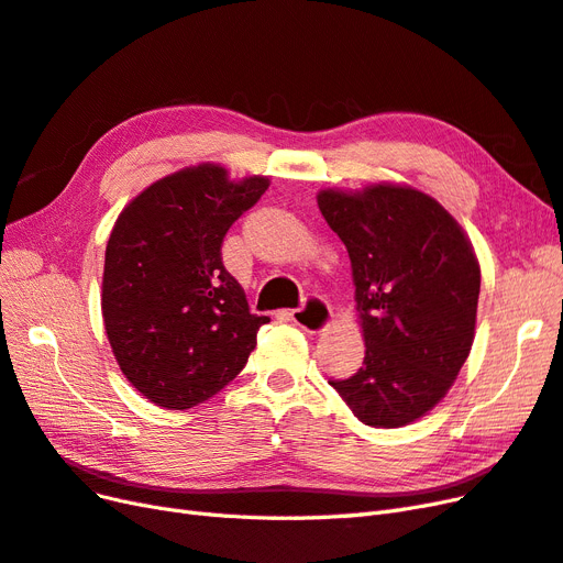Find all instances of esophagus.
<instances>
[{"instance_id":"esophagus-1","label":"esophagus","mask_w":563,"mask_h":563,"mask_svg":"<svg viewBox=\"0 0 563 563\" xmlns=\"http://www.w3.org/2000/svg\"><path fill=\"white\" fill-rule=\"evenodd\" d=\"M288 317H291L296 327H300L302 331H308V333H321L323 329H329L331 321H333V312L327 305V300H321L317 296H310L308 300H305L302 308L291 310V312H288Z\"/></svg>"}]
</instances>
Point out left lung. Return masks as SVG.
Here are the masks:
<instances>
[{
    "label": "left lung",
    "mask_w": 563,
    "mask_h": 563,
    "mask_svg": "<svg viewBox=\"0 0 563 563\" xmlns=\"http://www.w3.org/2000/svg\"><path fill=\"white\" fill-rule=\"evenodd\" d=\"M321 216L345 244L362 319L364 366L329 380L371 428H404L444 399L474 340L482 269L467 234L408 185L321 190Z\"/></svg>",
    "instance_id": "left-lung-1"
}]
</instances>
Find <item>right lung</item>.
<instances>
[{
    "mask_svg": "<svg viewBox=\"0 0 563 563\" xmlns=\"http://www.w3.org/2000/svg\"><path fill=\"white\" fill-rule=\"evenodd\" d=\"M267 185L199 164L152 183L119 213L100 308L119 368L152 404L192 408L246 366L269 319L249 312L220 246Z\"/></svg>",
    "mask_w": 563,
    "mask_h": 563,
    "instance_id": "obj_1",
    "label": "right lung"
}]
</instances>
